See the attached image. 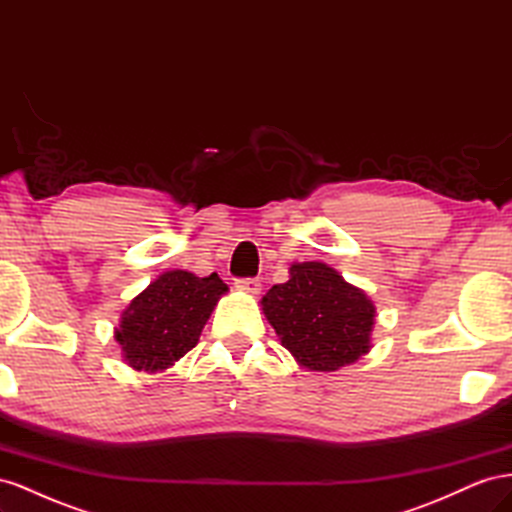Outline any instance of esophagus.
Instances as JSON below:
<instances>
[{
	"instance_id": "obj_1",
	"label": "esophagus",
	"mask_w": 512,
	"mask_h": 512,
	"mask_svg": "<svg viewBox=\"0 0 512 512\" xmlns=\"http://www.w3.org/2000/svg\"><path fill=\"white\" fill-rule=\"evenodd\" d=\"M235 284H237L239 290L250 292V294H258V292H260V286H262L258 277H241V280H237Z\"/></svg>"
}]
</instances>
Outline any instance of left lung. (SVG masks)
<instances>
[{"label":"left lung","mask_w":512,"mask_h":512,"mask_svg":"<svg viewBox=\"0 0 512 512\" xmlns=\"http://www.w3.org/2000/svg\"><path fill=\"white\" fill-rule=\"evenodd\" d=\"M262 309L282 346L312 371H337L371 348L374 303L324 262L292 265L290 280L262 297Z\"/></svg>","instance_id":"8db88e82"}]
</instances>
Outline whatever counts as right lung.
Returning a JSON list of instances; mask_svg holds the SVG:
<instances>
[{
	"label": "right lung",
	"instance_id": "right-lung-1",
	"mask_svg": "<svg viewBox=\"0 0 512 512\" xmlns=\"http://www.w3.org/2000/svg\"><path fill=\"white\" fill-rule=\"evenodd\" d=\"M228 290L218 273L196 277L188 271L162 273L132 299L115 331L130 367L162 371L196 344L215 303Z\"/></svg>",
	"mask_w": 512,
	"mask_h": 512
}]
</instances>
